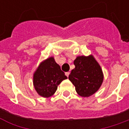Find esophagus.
<instances>
[{"label": "esophagus", "mask_w": 129, "mask_h": 129, "mask_svg": "<svg viewBox=\"0 0 129 129\" xmlns=\"http://www.w3.org/2000/svg\"><path fill=\"white\" fill-rule=\"evenodd\" d=\"M65 74H66V75L68 77V76H69V75H70V72H66Z\"/></svg>", "instance_id": "34e87169"}]
</instances>
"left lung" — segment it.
Segmentation results:
<instances>
[{
  "label": "left lung",
  "instance_id": "8db88e82",
  "mask_svg": "<svg viewBox=\"0 0 129 129\" xmlns=\"http://www.w3.org/2000/svg\"><path fill=\"white\" fill-rule=\"evenodd\" d=\"M74 64L75 68L72 70L68 79L75 87L76 92L84 97L95 94L104 80V74L99 63L90 54L77 56Z\"/></svg>",
  "mask_w": 129,
  "mask_h": 129
}]
</instances>
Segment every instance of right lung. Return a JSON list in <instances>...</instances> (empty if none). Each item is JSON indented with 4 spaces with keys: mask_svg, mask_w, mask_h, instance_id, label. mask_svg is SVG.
<instances>
[{
    "mask_svg": "<svg viewBox=\"0 0 129 129\" xmlns=\"http://www.w3.org/2000/svg\"><path fill=\"white\" fill-rule=\"evenodd\" d=\"M68 77L61 70L53 56L40 63L33 75V85L37 92L43 97H52L63 80Z\"/></svg>",
    "mask_w": 129,
    "mask_h": 129,
    "instance_id": "right-lung-1",
    "label": "right lung"
}]
</instances>
